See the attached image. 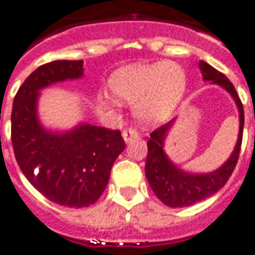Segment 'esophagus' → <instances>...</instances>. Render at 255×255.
<instances>
[{
    "mask_svg": "<svg viewBox=\"0 0 255 255\" xmlns=\"http://www.w3.org/2000/svg\"><path fill=\"white\" fill-rule=\"evenodd\" d=\"M138 131L135 129H133V128H129V129L124 130V133H122V137H124V140L126 141V142H129V141H131L133 138H137L138 137Z\"/></svg>",
    "mask_w": 255,
    "mask_h": 255,
    "instance_id": "34e87169",
    "label": "esophagus"
}]
</instances>
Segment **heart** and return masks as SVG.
Masks as SVG:
<instances>
[{"label": "heart", "mask_w": 255, "mask_h": 255, "mask_svg": "<svg viewBox=\"0 0 255 255\" xmlns=\"http://www.w3.org/2000/svg\"><path fill=\"white\" fill-rule=\"evenodd\" d=\"M110 88L121 100L135 102L134 114L142 124L167 120L187 88V74L179 64L161 61L117 70L110 77Z\"/></svg>", "instance_id": "b5f03b06"}]
</instances>
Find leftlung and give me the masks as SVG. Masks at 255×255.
<instances>
[{"instance_id":"1","label":"left lung","mask_w":255,"mask_h":255,"mask_svg":"<svg viewBox=\"0 0 255 255\" xmlns=\"http://www.w3.org/2000/svg\"><path fill=\"white\" fill-rule=\"evenodd\" d=\"M200 69L205 81H212L213 84H219L227 89L235 100L238 110H239V121H241L239 135H238L237 145L232 155L220 168L209 174H189V172L179 170L172 161H170L163 149L164 137L174 121L157 128L150 133V138L146 142L148 145L145 163L146 179L157 198L171 208L190 206L220 190L235 170L239 152H241V145H242L245 114H243L242 102L238 96L235 87L224 74L220 73L215 68H212L211 65L204 61L200 62Z\"/></svg>"}]
</instances>
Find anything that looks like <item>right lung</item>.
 <instances>
[{"instance_id": "right-lung-1", "label": "right lung", "mask_w": 255, "mask_h": 255, "mask_svg": "<svg viewBox=\"0 0 255 255\" xmlns=\"http://www.w3.org/2000/svg\"><path fill=\"white\" fill-rule=\"evenodd\" d=\"M83 61H53L25 79L12 107V145L20 170L47 200L69 208L95 204L105 191L115 159L125 149L120 130L79 125L66 133L39 124V89L80 79Z\"/></svg>"}]
</instances>
